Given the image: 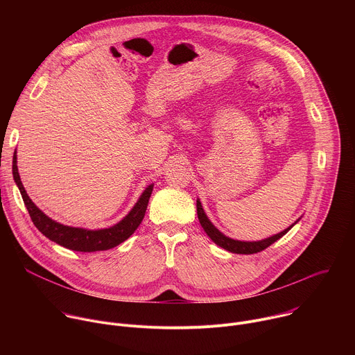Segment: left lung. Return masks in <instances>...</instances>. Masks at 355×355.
<instances>
[{
  "label": "left lung",
  "instance_id": "obj_1",
  "mask_svg": "<svg viewBox=\"0 0 355 355\" xmlns=\"http://www.w3.org/2000/svg\"><path fill=\"white\" fill-rule=\"evenodd\" d=\"M196 212H198V219H199L200 226L204 227L205 233L212 239V241L216 243L219 247L230 251V252H236V254H254V252L266 250L272 243H275L278 239H281L284 234H286L292 229V226L299 220L297 219L293 225H291L285 230H282V232H279V233H277L271 237H267V239H263V240H259V241H240V240H234V239H230V237L225 236L222 232H219L214 226V223L208 219L207 214L204 212V208H202L199 199H196Z\"/></svg>",
  "mask_w": 355,
  "mask_h": 355
}]
</instances>
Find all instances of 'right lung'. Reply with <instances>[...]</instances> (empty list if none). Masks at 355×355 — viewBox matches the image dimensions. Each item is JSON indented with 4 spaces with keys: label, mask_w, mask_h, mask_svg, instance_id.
<instances>
[{
    "label": "right lung",
    "mask_w": 355,
    "mask_h": 355,
    "mask_svg": "<svg viewBox=\"0 0 355 355\" xmlns=\"http://www.w3.org/2000/svg\"><path fill=\"white\" fill-rule=\"evenodd\" d=\"M12 174L17 187L21 191L24 204L29 212V216L33 222V225L37 227V230L44 234L49 240H52L69 250L73 251H83V252H92V251H103L110 250L121 243H123L126 239H129L135 230L141 223L147 204L151 192H153V184H150L143 193L140 195L139 200L132 208V211L116 225L108 227V229H98V230H88L83 227H71L62 225L53 219H50L47 215H44L35 204L29 195L26 193L17 166V151L14 153L12 159Z\"/></svg>",
    "instance_id": "obj_1"
}]
</instances>
